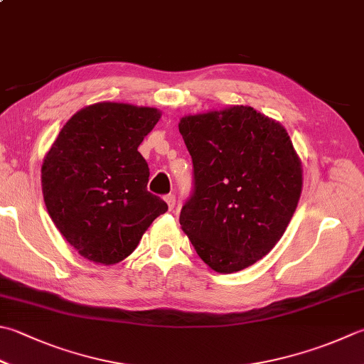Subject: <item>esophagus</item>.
Returning <instances> with one entry per match:
<instances>
[{
	"label": "esophagus",
	"mask_w": 364,
	"mask_h": 364,
	"mask_svg": "<svg viewBox=\"0 0 364 364\" xmlns=\"http://www.w3.org/2000/svg\"><path fill=\"white\" fill-rule=\"evenodd\" d=\"M164 201H166L169 210H173V209H174V205H176V196H174L173 193H169V195L164 196Z\"/></svg>",
	"instance_id": "esophagus-1"
}]
</instances>
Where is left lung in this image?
Returning <instances> with one entry per match:
<instances>
[{
    "mask_svg": "<svg viewBox=\"0 0 364 364\" xmlns=\"http://www.w3.org/2000/svg\"><path fill=\"white\" fill-rule=\"evenodd\" d=\"M179 132L193 161L183 232L217 272L257 263L282 237L303 188L289 133L249 106L187 115Z\"/></svg>",
    "mask_w": 364,
    "mask_h": 364,
    "instance_id": "8db88e82",
    "label": "left lung"
}]
</instances>
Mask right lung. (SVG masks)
Here are the masks:
<instances>
[{
  "label": "right lung",
  "mask_w": 364,
  "mask_h": 364,
  "mask_svg": "<svg viewBox=\"0 0 364 364\" xmlns=\"http://www.w3.org/2000/svg\"><path fill=\"white\" fill-rule=\"evenodd\" d=\"M160 115L155 107L97 102L66 122L46 155L41 181L47 212L90 262H122L168 210L147 190L149 166L138 152Z\"/></svg>",
  "instance_id": "add662e5"
}]
</instances>
